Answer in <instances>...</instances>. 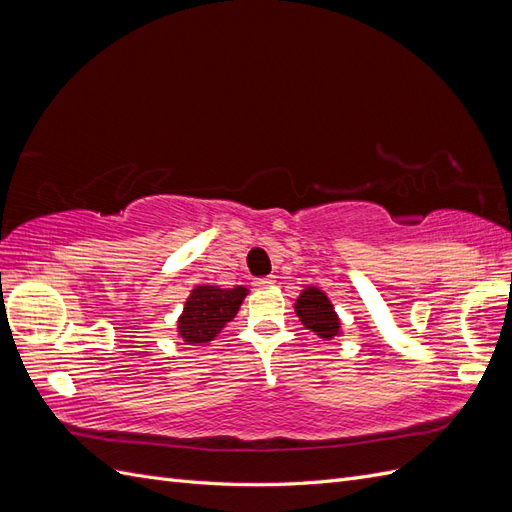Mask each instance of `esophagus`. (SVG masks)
Wrapping results in <instances>:
<instances>
[{
    "label": "esophagus",
    "mask_w": 512,
    "mask_h": 512,
    "mask_svg": "<svg viewBox=\"0 0 512 512\" xmlns=\"http://www.w3.org/2000/svg\"><path fill=\"white\" fill-rule=\"evenodd\" d=\"M275 284V277L273 275H267V277H256L254 280V286L256 288H269Z\"/></svg>",
    "instance_id": "esophagus-1"
}]
</instances>
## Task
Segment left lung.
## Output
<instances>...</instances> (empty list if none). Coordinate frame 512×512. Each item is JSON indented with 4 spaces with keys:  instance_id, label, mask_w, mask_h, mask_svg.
Here are the masks:
<instances>
[{
    "instance_id": "1",
    "label": "left lung",
    "mask_w": 512,
    "mask_h": 512,
    "mask_svg": "<svg viewBox=\"0 0 512 512\" xmlns=\"http://www.w3.org/2000/svg\"><path fill=\"white\" fill-rule=\"evenodd\" d=\"M294 312L307 329H312L322 339H333L339 335V318L329 297L322 290L309 286L301 292L294 303Z\"/></svg>"
}]
</instances>
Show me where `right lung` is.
Masks as SVG:
<instances>
[{
  "label": "right lung",
  "instance_id": "right-lung-1",
  "mask_svg": "<svg viewBox=\"0 0 512 512\" xmlns=\"http://www.w3.org/2000/svg\"><path fill=\"white\" fill-rule=\"evenodd\" d=\"M247 288L196 286L179 316V335L185 344H209L237 316Z\"/></svg>",
  "mask_w": 512,
  "mask_h": 512
}]
</instances>
